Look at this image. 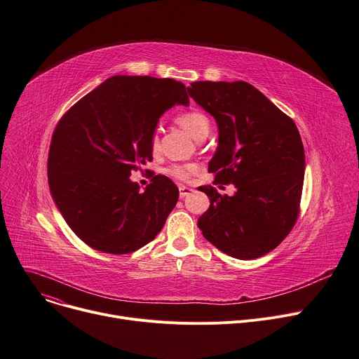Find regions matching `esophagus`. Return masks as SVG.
<instances>
[{
    "label": "esophagus",
    "mask_w": 359,
    "mask_h": 359,
    "mask_svg": "<svg viewBox=\"0 0 359 359\" xmlns=\"http://www.w3.org/2000/svg\"><path fill=\"white\" fill-rule=\"evenodd\" d=\"M192 192H194V190L190 189V187H180V190H179V195H180V198H186L187 195H190Z\"/></svg>",
    "instance_id": "obj_1"
}]
</instances>
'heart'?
Masks as SVG:
<instances>
[{"label":"heart","mask_w":359,"mask_h":359,"mask_svg":"<svg viewBox=\"0 0 359 359\" xmlns=\"http://www.w3.org/2000/svg\"><path fill=\"white\" fill-rule=\"evenodd\" d=\"M177 124L184 128L194 138L199 140L203 135H208L209 133V118L198 111V109H189L177 115L176 118ZM158 149V137L153 135L151 138V150L156 151ZM198 165L195 164H173L167 169V173L170 176L179 179V180H187L190 176L198 173Z\"/></svg>","instance_id":"b5f03b06"}]
</instances>
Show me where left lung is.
<instances>
[{
    "instance_id": "obj_1",
    "label": "left lung",
    "mask_w": 359,
    "mask_h": 359,
    "mask_svg": "<svg viewBox=\"0 0 359 359\" xmlns=\"http://www.w3.org/2000/svg\"><path fill=\"white\" fill-rule=\"evenodd\" d=\"M187 92L217 119L218 149L209 161L213 184L236 187L233 196L201 186L209 209L198 219L206 240L238 259L273 251L300 212L304 149L293 119L252 85L199 81ZM222 187V186H221Z\"/></svg>"
}]
</instances>
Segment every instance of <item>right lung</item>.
Wrapping results in <instances>:
<instances>
[{
    "label": "right lung",
    "mask_w": 359,
    "mask_h": 359,
    "mask_svg": "<svg viewBox=\"0 0 359 359\" xmlns=\"http://www.w3.org/2000/svg\"><path fill=\"white\" fill-rule=\"evenodd\" d=\"M189 105L182 82L116 75L57 123L47 158L50 192L69 228L90 248L130 254L153 241L179 199L177 186L157 175L144 192L131 172L153 160L158 118Z\"/></svg>",
    "instance_id": "right-lung-1"
}]
</instances>
